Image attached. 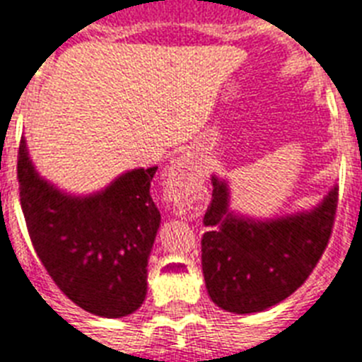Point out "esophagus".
I'll return each mask as SVG.
<instances>
[{"mask_svg": "<svg viewBox=\"0 0 362 362\" xmlns=\"http://www.w3.org/2000/svg\"><path fill=\"white\" fill-rule=\"evenodd\" d=\"M165 176L169 186L176 187V189L180 191H187V187L193 186L197 180V176H199L193 156H191L189 152L178 156V158L171 163V167H169V171H167Z\"/></svg>", "mask_w": 362, "mask_h": 362, "instance_id": "obj_1", "label": "esophagus"}]
</instances>
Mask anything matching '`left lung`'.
I'll use <instances>...</instances> for the list:
<instances>
[{
	"label": "left lung",
	"instance_id": "8db88e82",
	"mask_svg": "<svg viewBox=\"0 0 362 362\" xmlns=\"http://www.w3.org/2000/svg\"><path fill=\"white\" fill-rule=\"evenodd\" d=\"M202 273L211 301L234 314L262 313L292 296L318 264L333 230L339 186L310 210L255 219L230 210L225 178L211 176Z\"/></svg>",
	"mask_w": 362,
	"mask_h": 362
}]
</instances>
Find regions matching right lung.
Segmentation results:
<instances>
[{
  "instance_id": "obj_1",
  "label": "right lung",
  "mask_w": 362,
  "mask_h": 362,
  "mask_svg": "<svg viewBox=\"0 0 362 362\" xmlns=\"http://www.w3.org/2000/svg\"><path fill=\"white\" fill-rule=\"evenodd\" d=\"M156 169H132L96 193L72 195L38 175L20 141V202L33 247L61 292L87 313L122 318L145 301L161 221L151 197Z\"/></svg>"
}]
</instances>
